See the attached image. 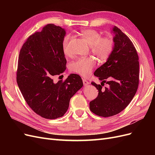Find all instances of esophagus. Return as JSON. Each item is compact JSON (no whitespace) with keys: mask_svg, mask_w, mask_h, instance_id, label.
I'll list each match as a JSON object with an SVG mask.
<instances>
[{"mask_svg":"<svg viewBox=\"0 0 155 155\" xmlns=\"http://www.w3.org/2000/svg\"><path fill=\"white\" fill-rule=\"evenodd\" d=\"M83 83L84 84V85H87L89 84V82L85 79H83Z\"/></svg>","mask_w":155,"mask_h":155,"instance_id":"esophagus-1","label":"esophagus"}]
</instances>
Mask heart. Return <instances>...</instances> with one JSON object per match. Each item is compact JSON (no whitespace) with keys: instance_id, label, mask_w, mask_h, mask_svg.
I'll use <instances>...</instances> for the list:
<instances>
[{"instance_id":"heart-1","label":"heart","mask_w":155,"mask_h":155,"mask_svg":"<svg viewBox=\"0 0 155 155\" xmlns=\"http://www.w3.org/2000/svg\"><path fill=\"white\" fill-rule=\"evenodd\" d=\"M81 35L91 45L92 52L98 59L105 61L109 58L114 48V43L111 39L107 37H101L99 32L92 29L81 31ZM71 39V35L68 34L64 37L62 42L63 51L66 56L71 54L70 51V42ZM95 64V59L92 57L81 58L74 61L70 64V68L72 72L87 77L91 74Z\"/></svg>"}]
</instances>
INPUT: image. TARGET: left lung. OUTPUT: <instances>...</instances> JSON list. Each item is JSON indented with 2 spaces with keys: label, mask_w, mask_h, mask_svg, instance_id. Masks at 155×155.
<instances>
[{
  "label": "left lung",
  "mask_w": 155,
  "mask_h": 155,
  "mask_svg": "<svg viewBox=\"0 0 155 155\" xmlns=\"http://www.w3.org/2000/svg\"><path fill=\"white\" fill-rule=\"evenodd\" d=\"M114 46L107 62L94 72L102 81L91 84L98 90L96 99L89 104L90 110L97 116L110 117L120 113L133 100L139 84L138 55L132 41L118 27L113 28ZM106 82L108 87L102 88Z\"/></svg>",
  "instance_id": "left-lung-1"
}]
</instances>
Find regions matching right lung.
<instances>
[{"mask_svg":"<svg viewBox=\"0 0 155 155\" xmlns=\"http://www.w3.org/2000/svg\"><path fill=\"white\" fill-rule=\"evenodd\" d=\"M65 30L54 24L31 35L23 44L18 60L17 82L27 104L46 119L62 117L70 98L83 85L81 77L72 74L55 81L66 69L62 48Z\"/></svg>","mask_w":155,"mask_h":155,"instance_id":"right-lung-1","label":"right lung"}]
</instances>
